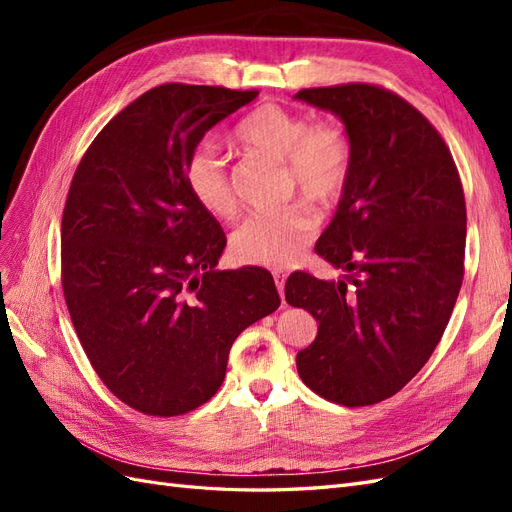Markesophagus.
<instances>
[{"label":"esophagus","instance_id":"1","mask_svg":"<svg viewBox=\"0 0 512 512\" xmlns=\"http://www.w3.org/2000/svg\"><path fill=\"white\" fill-rule=\"evenodd\" d=\"M273 282H275L277 292H280L282 303H284V284H286V273H284V271H273Z\"/></svg>","mask_w":512,"mask_h":512}]
</instances>
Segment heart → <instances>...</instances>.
I'll list each match as a JSON object with an SVG mask.
<instances>
[{
  "label": "heart",
  "instance_id": "1",
  "mask_svg": "<svg viewBox=\"0 0 512 512\" xmlns=\"http://www.w3.org/2000/svg\"><path fill=\"white\" fill-rule=\"evenodd\" d=\"M239 143L284 160L290 188L312 205H329L342 194L352 166L348 134L335 123L312 126L309 117L280 104H260L235 128ZM185 185L196 203L215 218L235 211L226 160L209 143L198 145L185 160ZM316 232V220L305 207L290 205L260 211L247 218L230 239L237 260L258 267L284 269L303 256Z\"/></svg>",
  "mask_w": 512,
  "mask_h": 512
}]
</instances>
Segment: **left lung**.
<instances>
[{"mask_svg":"<svg viewBox=\"0 0 512 512\" xmlns=\"http://www.w3.org/2000/svg\"><path fill=\"white\" fill-rule=\"evenodd\" d=\"M344 123L352 166L316 254L337 282L297 271L286 301L318 322L301 380L348 408L395 395L421 371L453 314L466 254V198L436 128L376 85L301 89Z\"/></svg>","mask_w":512,"mask_h":512,"instance_id":"left-lung-1","label":"left lung"}]
</instances>
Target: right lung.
Listing matches in <instances>:
<instances>
[{"instance_id": "right-lung-1", "label": "right lung", "mask_w": 512, "mask_h": 512, "mask_svg": "<svg viewBox=\"0 0 512 512\" xmlns=\"http://www.w3.org/2000/svg\"><path fill=\"white\" fill-rule=\"evenodd\" d=\"M258 91L166 83L106 123L61 218L68 312L106 389L179 416L224 382L232 342L280 307L267 269L218 271L226 237L185 185L203 136Z\"/></svg>"}]
</instances>
